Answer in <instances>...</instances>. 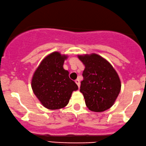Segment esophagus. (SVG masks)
Returning a JSON list of instances; mask_svg holds the SVG:
<instances>
[{"label":"esophagus","mask_w":146,"mask_h":146,"mask_svg":"<svg viewBox=\"0 0 146 146\" xmlns=\"http://www.w3.org/2000/svg\"><path fill=\"white\" fill-rule=\"evenodd\" d=\"M75 83H76V85H78V87H80V80H79V79H78V78H77V79L75 80Z\"/></svg>","instance_id":"34e87169"}]
</instances>
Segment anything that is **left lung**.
<instances>
[{
  "instance_id": "obj_1",
  "label": "left lung",
  "mask_w": 146,
  "mask_h": 146,
  "mask_svg": "<svg viewBox=\"0 0 146 146\" xmlns=\"http://www.w3.org/2000/svg\"><path fill=\"white\" fill-rule=\"evenodd\" d=\"M85 66L80 92L87 107L94 112H103L113 105L121 90L117 72L107 59L96 53L78 54Z\"/></svg>"
}]
</instances>
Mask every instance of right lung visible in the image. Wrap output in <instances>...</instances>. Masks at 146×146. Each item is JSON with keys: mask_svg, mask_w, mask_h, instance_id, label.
<instances>
[{"mask_svg": "<svg viewBox=\"0 0 146 146\" xmlns=\"http://www.w3.org/2000/svg\"><path fill=\"white\" fill-rule=\"evenodd\" d=\"M68 56L55 51L45 56L34 72L31 87L35 96L46 109L55 110L68 105L77 85L63 68Z\"/></svg>", "mask_w": 146, "mask_h": 146, "instance_id": "add662e5", "label": "right lung"}]
</instances>
